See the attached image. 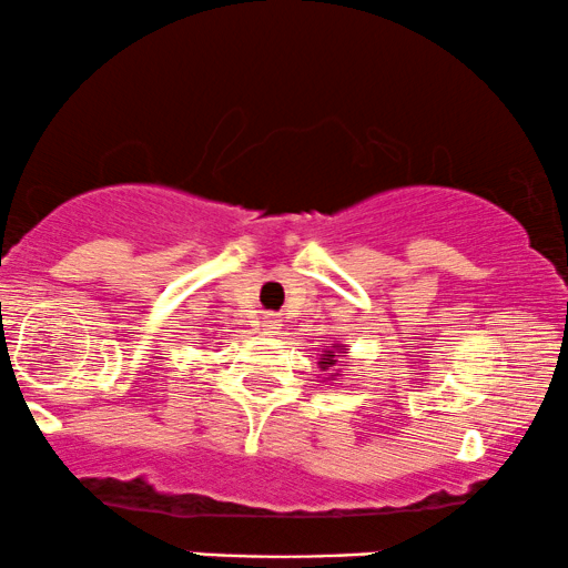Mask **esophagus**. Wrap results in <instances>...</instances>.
Wrapping results in <instances>:
<instances>
[{"instance_id":"obj_1","label":"esophagus","mask_w":568,"mask_h":568,"mask_svg":"<svg viewBox=\"0 0 568 568\" xmlns=\"http://www.w3.org/2000/svg\"><path fill=\"white\" fill-rule=\"evenodd\" d=\"M280 329V317L277 314H267V320H264V333H277Z\"/></svg>"}]
</instances>
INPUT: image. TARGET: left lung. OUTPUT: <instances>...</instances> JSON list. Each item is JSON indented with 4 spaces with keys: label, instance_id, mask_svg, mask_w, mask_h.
Masks as SVG:
<instances>
[{
    "label": "left lung",
    "instance_id": "left-lung-1",
    "mask_svg": "<svg viewBox=\"0 0 568 568\" xmlns=\"http://www.w3.org/2000/svg\"><path fill=\"white\" fill-rule=\"evenodd\" d=\"M335 351H337V354H348V348H343V346H333L329 351H325V354H322V362H320L322 372H325L327 367H335V362H337ZM329 377H333V375H329Z\"/></svg>",
    "mask_w": 568,
    "mask_h": 568
}]
</instances>
